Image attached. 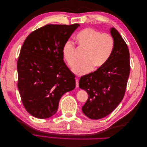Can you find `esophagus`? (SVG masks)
<instances>
[{
  "label": "esophagus",
  "instance_id": "1",
  "mask_svg": "<svg viewBox=\"0 0 147 147\" xmlns=\"http://www.w3.org/2000/svg\"><path fill=\"white\" fill-rule=\"evenodd\" d=\"M75 83H76V87H78V83H79V81H78V79H76L75 80Z\"/></svg>",
  "mask_w": 147,
  "mask_h": 147
}]
</instances>
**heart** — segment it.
<instances>
[{
    "label": "heart",
    "mask_w": 147,
    "mask_h": 147,
    "mask_svg": "<svg viewBox=\"0 0 147 147\" xmlns=\"http://www.w3.org/2000/svg\"><path fill=\"white\" fill-rule=\"evenodd\" d=\"M79 48L86 51L82 59L77 64L73 72L78 75L89 73L94 67L97 69L104 66L112 54L114 40L111 35L101 33L92 28L81 31L76 37ZM63 55L69 67L73 68L77 62L76 48L73 42L67 41L63 48Z\"/></svg>",
    "instance_id": "1"
}]
</instances>
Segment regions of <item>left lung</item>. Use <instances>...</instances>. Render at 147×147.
I'll use <instances>...</instances> for the list:
<instances>
[{"label": "left lung", "instance_id": "8db88e82", "mask_svg": "<svg viewBox=\"0 0 147 147\" xmlns=\"http://www.w3.org/2000/svg\"><path fill=\"white\" fill-rule=\"evenodd\" d=\"M114 47L105 64L92 73L83 75L79 87L88 96L82 107L89 118L99 119L107 116L117 107L126 92L130 73L129 51L118 30L111 29Z\"/></svg>", "mask_w": 147, "mask_h": 147}]
</instances>
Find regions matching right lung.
<instances>
[{
  "mask_svg": "<svg viewBox=\"0 0 147 147\" xmlns=\"http://www.w3.org/2000/svg\"><path fill=\"white\" fill-rule=\"evenodd\" d=\"M79 24H47L31 32L17 62L22 103L33 117L50 118L64 93L75 87V76L63 60V48Z\"/></svg>",
  "mask_w": 147,
  "mask_h": 147,
  "instance_id": "obj_1",
  "label": "right lung"
}]
</instances>
